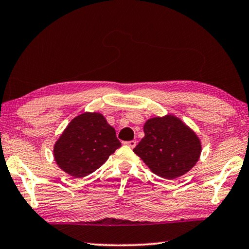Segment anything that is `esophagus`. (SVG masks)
Returning a JSON list of instances; mask_svg holds the SVG:
<instances>
[{
  "instance_id": "obj_1",
  "label": "esophagus",
  "mask_w": 249,
  "mask_h": 249,
  "mask_svg": "<svg viewBox=\"0 0 249 249\" xmlns=\"http://www.w3.org/2000/svg\"><path fill=\"white\" fill-rule=\"evenodd\" d=\"M125 144L127 145L128 147H130V148H134V147L136 146V141H129V142H126Z\"/></svg>"
}]
</instances>
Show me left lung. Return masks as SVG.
I'll list each match as a JSON object with an SVG mask.
<instances>
[{
	"label": "left lung",
	"mask_w": 249,
	"mask_h": 249,
	"mask_svg": "<svg viewBox=\"0 0 249 249\" xmlns=\"http://www.w3.org/2000/svg\"><path fill=\"white\" fill-rule=\"evenodd\" d=\"M144 133L133 151L163 179L172 180L187 174L200 158L199 137L179 117L172 114L151 117L146 121Z\"/></svg>",
	"instance_id": "obj_1"
}]
</instances>
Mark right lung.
<instances>
[{
    "label": "right lung",
    "instance_id": "1",
    "mask_svg": "<svg viewBox=\"0 0 249 249\" xmlns=\"http://www.w3.org/2000/svg\"><path fill=\"white\" fill-rule=\"evenodd\" d=\"M114 127L98 112H84L71 120L53 146V157L66 174L82 178L103 165L120 148Z\"/></svg>",
    "mask_w": 249,
    "mask_h": 249
}]
</instances>
